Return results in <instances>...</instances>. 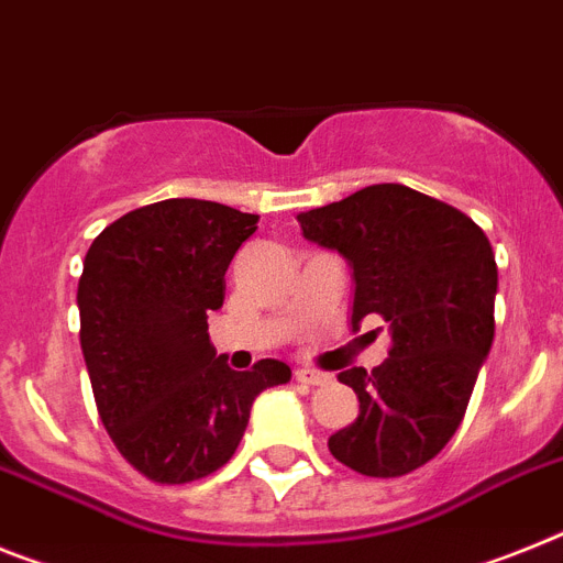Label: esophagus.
I'll return each mask as SVG.
<instances>
[{
    "label": "esophagus",
    "mask_w": 563,
    "mask_h": 563,
    "mask_svg": "<svg viewBox=\"0 0 563 563\" xmlns=\"http://www.w3.org/2000/svg\"><path fill=\"white\" fill-rule=\"evenodd\" d=\"M296 382L313 384V387H321V384H328V376H324V373H319V369L299 367V369H296Z\"/></svg>",
    "instance_id": "1"
}]
</instances>
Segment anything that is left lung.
Returning a JSON list of instances; mask_svg holds the SVG:
<instances>
[{"mask_svg": "<svg viewBox=\"0 0 563 563\" xmlns=\"http://www.w3.org/2000/svg\"><path fill=\"white\" fill-rule=\"evenodd\" d=\"M299 224L353 267V330L378 316L393 335L378 367L339 373L358 419L330 435V453L369 478L412 473L453 439L493 347L496 253L470 216L405 185H369Z\"/></svg>", "mask_w": 563, "mask_h": 563, "instance_id": "left-lung-1", "label": "left lung"}]
</instances>
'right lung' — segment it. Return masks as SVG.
<instances>
[{"label":"right lung","instance_id":"obj_1","mask_svg":"<svg viewBox=\"0 0 563 563\" xmlns=\"http://www.w3.org/2000/svg\"><path fill=\"white\" fill-rule=\"evenodd\" d=\"M258 216L205 199H165L96 235L79 278V341L96 410L128 464L187 484L233 459L250 407L290 367H228L208 335L224 273Z\"/></svg>","mask_w":563,"mask_h":563}]
</instances>
